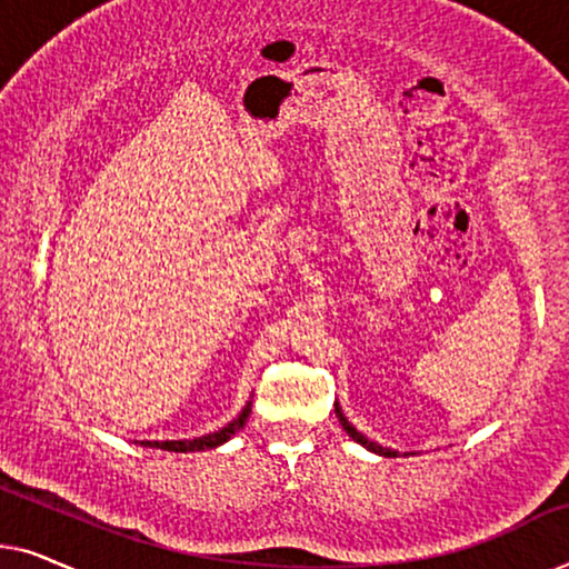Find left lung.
<instances>
[{"label": "left lung", "mask_w": 569, "mask_h": 569, "mask_svg": "<svg viewBox=\"0 0 569 569\" xmlns=\"http://www.w3.org/2000/svg\"><path fill=\"white\" fill-rule=\"evenodd\" d=\"M337 417H339V422H341V427H345V430H347V435H349V438H352V440H357V442H360V446H365V448H368V450H372V453H380V456H388V458H391V456H396V450H391V448H383V446H378V442H372V440H368V438H365V435H362V432H357V430H355V427L347 422V417H345V415H341V409H339V407H337Z\"/></svg>", "instance_id": "8db88e82"}]
</instances>
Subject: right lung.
I'll use <instances>...</instances> for the list:
<instances>
[{
    "mask_svg": "<svg viewBox=\"0 0 569 569\" xmlns=\"http://www.w3.org/2000/svg\"><path fill=\"white\" fill-rule=\"evenodd\" d=\"M248 415H251V403L240 411V417L236 422H230L224 430L214 432V435H204V438H197V440H166V442H152V440H144V446H154V448H166V450H176V453H189V450H209V448H217L222 446L224 440H230L232 435H236L240 427L246 425Z\"/></svg>",
    "mask_w": 569,
    "mask_h": 569,
    "instance_id": "obj_1",
    "label": "right lung"
}]
</instances>
